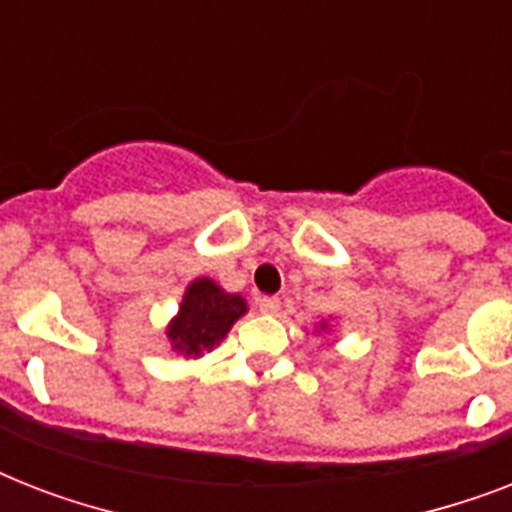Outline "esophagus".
I'll return each instance as SVG.
<instances>
[{"mask_svg": "<svg viewBox=\"0 0 512 512\" xmlns=\"http://www.w3.org/2000/svg\"><path fill=\"white\" fill-rule=\"evenodd\" d=\"M257 308H260V313L273 316V313L281 311V300L279 297H257Z\"/></svg>", "mask_w": 512, "mask_h": 512, "instance_id": "34e87169", "label": "esophagus"}]
</instances>
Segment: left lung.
Here are the masks:
<instances>
[{"mask_svg": "<svg viewBox=\"0 0 512 512\" xmlns=\"http://www.w3.org/2000/svg\"><path fill=\"white\" fill-rule=\"evenodd\" d=\"M321 329H327V324H324V321H321Z\"/></svg>", "mask_w": 512, "mask_h": 512, "instance_id": "obj_1", "label": "left lung"}]
</instances>
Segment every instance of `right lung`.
Returning a JSON list of instances; mask_svg holds the SVG:
<instances>
[{"label":"right lung","mask_w":512,"mask_h":512,"mask_svg":"<svg viewBox=\"0 0 512 512\" xmlns=\"http://www.w3.org/2000/svg\"><path fill=\"white\" fill-rule=\"evenodd\" d=\"M244 313H247L244 297L231 295L223 287H217L212 279L201 276L185 287L183 303L167 327V340L180 356L199 358L204 350L215 348Z\"/></svg>","instance_id":"right-lung-1"}]
</instances>
